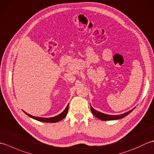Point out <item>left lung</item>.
Wrapping results in <instances>:
<instances>
[{"mask_svg":"<svg viewBox=\"0 0 154 154\" xmlns=\"http://www.w3.org/2000/svg\"><path fill=\"white\" fill-rule=\"evenodd\" d=\"M134 109L129 110L128 112H126L122 114H119V115H110V114H104V113L99 112V111H97L95 109H93V108L91 106V112H92V114L94 116H95L97 118H98V119L101 120H114L121 119H122V118L126 116L127 115H128V114L131 112Z\"/></svg>","mask_w":154,"mask_h":154,"instance_id":"1","label":"left lung"}]
</instances>
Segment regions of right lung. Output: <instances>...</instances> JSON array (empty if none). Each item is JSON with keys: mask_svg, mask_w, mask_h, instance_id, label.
Returning a JSON list of instances; mask_svg holds the SVG:
<instances>
[{"mask_svg": "<svg viewBox=\"0 0 154 154\" xmlns=\"http://www.w3.org/2000/svg\"><path fill=\"white\" fill-rule=\"evenodd\" d=\"M68 109H69V104L67 106V107L65 108V109L62 112L61 114H58V115L55 116L54 117H51V118H43V117H36V116H32L30 114H28L27 112H25L26 115L28 116H30L32 119H34L36 120L40 121V122H49V123H54V122H57L61 120L62 119H63L66 116L67 112H68Z\"/></svg>", "mask_w": 154, "mask_h": 154, "instance_id": "obj_1", "label": "right lung"}]
</instances>
